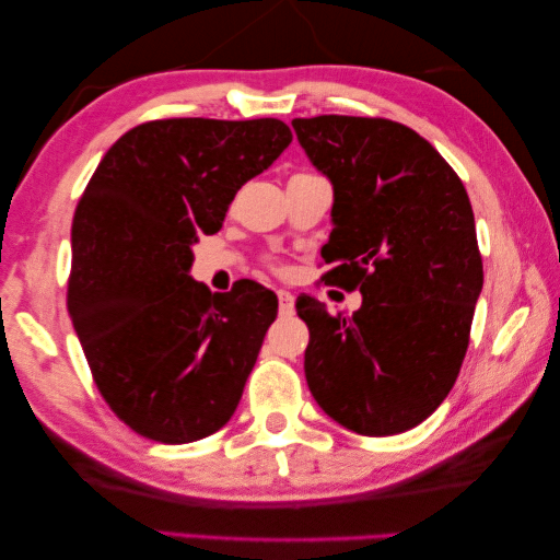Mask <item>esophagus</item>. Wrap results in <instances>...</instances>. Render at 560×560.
Masks as SVG:
<instances>
[{"label": "esophagus", "instance_id": "esophagus-1", "mask_svg": "<svg viewBox=\"0 0 560 560\" xmlns=\"http://www.w3.org/2000/svg\"><path fill=\"white\" fill-rule=\"evenodd\" d=\"M277 299H279V313L281 315H291L293 313V293L291 291H277Z\"/></svg>", "mask_w": 560, "mask_h": 560}]
</instances>
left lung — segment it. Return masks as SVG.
<instances>
[{
  "mask_svg": "<svg viewBox=\"0 0 560 560\" xmlns=\"http://www.w3.org/2000/svg\"><path fill=\"white\" fill-rule=\"evenodd\" d=\"M291 125L335 192L327 277L363 295L351 317L299 295L307 387L353 433H404L447 397L469 347L483 267L467 189L399 122L319 115Z\"/></svg>",
  "mask_w": 560,
  "mask_h": 560,
  "instance_id": "1",
  "label": "left lung"
}]
</instances>
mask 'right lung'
Returning a JSON list of instances; mask_svg holds the SVG:
<instances>
[{
	"mask_svg": "<svg viewBox=\"0 0 560 560\" xmlns=\"http://www.w3.org/2000/svg\"><path fill=\"white\" fill-rule=\"evenodd\" d=\"M273 117H177L105 153L71 223L67 307L103 399L132 431L195 443L231 421L279 301L257 281L189 277L199 235L291 144Z\"/></svg>",
	"mask_w": 560,
	"mask_h": 560,
	"instance_id": "1",
	"label": "right lung"
}]
</instances>
